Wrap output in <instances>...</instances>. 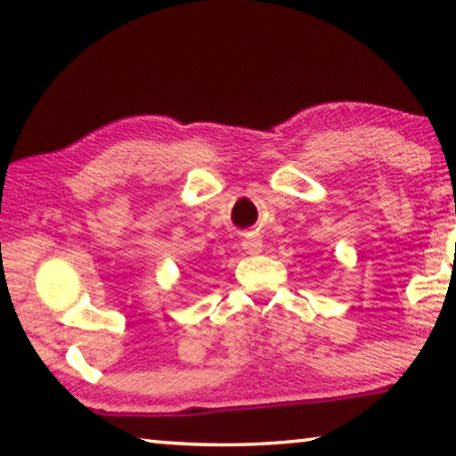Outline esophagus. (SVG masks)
<instances>
[{
  "label": "esophagus",
  "instance_id": "esophagus-1",
  "mask_svg": "<svg viewBox=\"0 0 456 456\" xmlns=\"http://www.w3.org/2000/svg\"><path fill=\"white\" fill-rule=\"evenodd\" d=\"M243 249L247 253H251V256H257V253L264 249V243H261L259 237H249L243 241Z\"/></svg>",
  "mask_w": 456,
  "mask_h": 456
}]
</instances>
